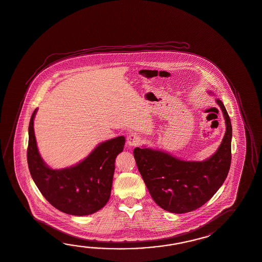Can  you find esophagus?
I'll return each mask as SVG.
<instances>
[{"instance_id":"34e87169","label":"esophagus","mask_w":262,"mask_h":262,"mask_svg":"<svg viewBox=\"0 0 262 262\" xmlns=\"http://www.w3.org/2000/svg\"><path fill=\"white\" fill-rule=\"evenodd\" d=\"M126 142H127V144L129 146H136V145H138L140 142V136L135 134V133H131V134H129V136H127Z\"/></svg>"}]
</instances>
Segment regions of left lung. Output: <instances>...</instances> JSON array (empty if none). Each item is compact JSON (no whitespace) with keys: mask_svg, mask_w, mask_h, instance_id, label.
I'll use <instances>...</instances> for the list:
<instances>
[{"mask_svg":"<svg viewBox=\"0 0 262 262\" xmlns=\"http://www.w3.org/2000/svg\"><path fill=\"white\" fill-rule=\"evenodd\" d=\"M207 93L214 95L210 91ZM225 122L222 143L203 161L184 160L163 150L135 148L138 169L154 201L166 211L190 212L206 204L225 182L231 163L232 126L225 105L216 98Z\"/></svg>","mask_w":262,"mask_h":262,"instance_id":"left-lung-1","label":"left lung"}]
</instances>
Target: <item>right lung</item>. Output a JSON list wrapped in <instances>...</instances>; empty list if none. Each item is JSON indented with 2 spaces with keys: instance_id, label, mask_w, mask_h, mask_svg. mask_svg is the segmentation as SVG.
Returning <instances> with one entry per match:
<instances>
[{
  "instance_id": "1",
  "label": "right lung",
  "mask_w": 262,
  "mask_h": 262,
  "mask_svg": "<svg viewBox=\"0 0 262 262\" xmlns=\"http://www.w3.org/2000/svg\"><path fill=\"white\" fill-rule=\"evenodd\" d=\"M37 108L31 117L27 162L31 177L50 204L74 216L91 215L110 200L115 159L122 152L125 138L103 141L78 163L64 169H52L38 152L34 131Z\"/></svg>"
}]
</instances>
